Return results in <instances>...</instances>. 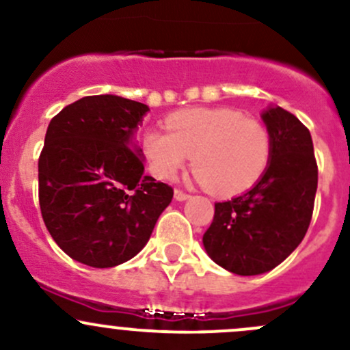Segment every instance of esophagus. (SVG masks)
<instances>
[{
    "label": "esophagus",
    "mask_w": 350,
    "mask_h": 350,
    "mask_svg": "<svg viewBox=\"0 0 350 350\" xmlns=\"http://www.w3.org/2000/svg\"><path fill=\"white\" fill-rule=\"evenodd\" d=\"M174 198L178 201H185V200H187V198H189V194L185 193V191H183V189H176L174 191Z\"/></svg>",
    "instance_id": "esophagus-1"
}]
</instances>
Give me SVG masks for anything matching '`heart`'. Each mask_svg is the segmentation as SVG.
Wrapping results in <instances>:
<instances>
[{"mask_svg": "<svg viewBox=\"0 0 350 350\" xmlns=\"http://www.w3.org/2000/svg\"><path fill=\"white\" fill-rule=\"evenodd\" d=\"M163 131L146 132L144 152L154 174L172 179L187 157L209 193L233 196L250 189L267 171L271 137L265 124L231 109H193L174 113Z\"/></svg>", "mask_w": 350, "mask_h": 350, "instance_id": "b5f03b06", "label": "heart"}]
</instances>
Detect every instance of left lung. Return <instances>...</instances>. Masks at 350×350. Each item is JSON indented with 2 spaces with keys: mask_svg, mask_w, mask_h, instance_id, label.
Wrapping results in <instances>:
<instances>
[{
  "mask_svg": "<svg viewBox=\"0 0 350 350\" xmlns=\"http://www.w3.org/2000/svg\"><path fill=\"white\" fill-rule=\"evenodd\" d=\"M271 156L260 181L241 196L215 203L203 243L231 273L260 275L280 265L304 240L314 213L319 169L308 129L282 107L263 113Z\"/></svg>",
  "mask_w": 350,
  "mask_h": 350,
  "instance_id": "left-lung-1",
  "label": "left lung"
}]
</instances>
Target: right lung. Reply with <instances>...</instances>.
<instances>
[{
  "mask_svg": "<svg viewBox=\"0 0 350 350\" xmlns=\"http://www.w3.org/2000/svg\"><path fill=\"white\" fill-rule=\"evenodd\" d=\"M149 110L117 95H88L50 120L38 159L43 221L70 258L110 268L137 255L172 200L144 176L132 135Z\"/></svg>",
  "mask_w": 350,
  "mask_h": 350,
  "instance_id": "right-lung-1",
  "label": "right lung"
}]
</instances>
